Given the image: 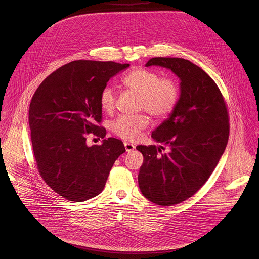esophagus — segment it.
Here are the masks:
<instances>
[{"instance_id": "obj_1", "label": "esophagus", "mask_w": 259, "mask_h": 259, "mask_svg": "<svg viewBox=\"0 0 259 259\" xmlns=\"http://www.w3.org/2000/svg\"><path fill=\"white\" fill-rule=\"evenodd\" d=\"M124 148H125V150L127 151V152H132L134 149H135V145H133V144H130V143H124Z\"/></svg>"}]
</instances>
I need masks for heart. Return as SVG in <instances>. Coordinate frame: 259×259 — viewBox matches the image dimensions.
<instances>
[{
    "label": "heart",
    "mask_w": 259,
    "mask_h": 259,
    "mask_svg": "<svg viewBox=\"0 0 259 259\" xmlns=\"http://www.w3.org/2000/svg\"><path fill=\"white\" fill-rule=\"evenodd\" d=\"M121 81L125 88L139 95V110L148 111L155 118H165L178 106L180 88L172 77H160L156 72L139 67L125 74ZM115 102L114 90L109 85L105 87L100 94L101 108L111 112ZM148 125V117L145 113L120 115L112 121L111 131L123 140L134 141Z\"/></svg>",
    "instance_id": "heart-1"
}]
</instances>
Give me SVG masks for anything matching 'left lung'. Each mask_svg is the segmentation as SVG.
I'll return each mask as SVG.
<instances>
[{
    "label": "left lung",
    "instance_id": "obj_1",
    "mask_svg": "<svg viewBox=\"0 0 259 259\" xmlns=\"http://www.w3.org/2000/svg\"><path fill=\"white\" fill-rule=\"evenodd\" d=\"M169 69L181 79L175 111L151 138L168 146H138L144 155L139 174L149 201L170 206L195 194L217 167L229 137V116L222 92L202 69L181 58H152L146 67Z\"/></svg>",
    "mask_w": 259,
    "mask_h": 259
}]
</instances>
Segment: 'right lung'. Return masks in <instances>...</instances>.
<instances>
[{
  "label": "right lung",
  "mask_w": 259,
  "mask_h": 259,
  "mask_svg": "<svg viewBox=\"0 0 259 259\" xmlns=\"http://www.w3.org/2000/svg\"><path fill=\"white\" fill-rule=\"evenodd\" d=\"M128 67L74 61L47 76L32 98L29 125L37 170L47 185L70 201L100 194L114 161L125 151L117 139L88 147L85 137H106L100 125V94L111 76Z\"/></svg>",
  "instance_id": "add662e5"
}]
</instances>
